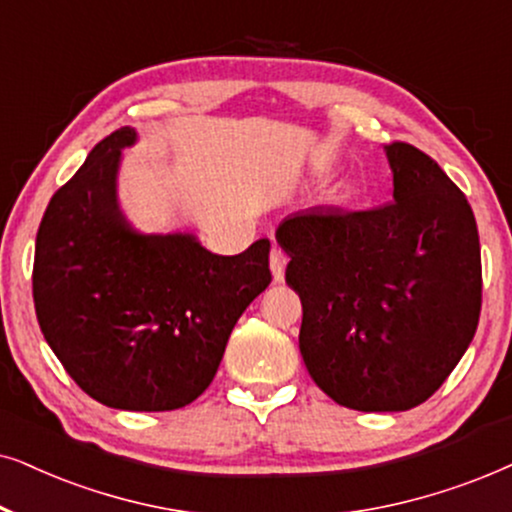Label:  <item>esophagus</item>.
Masks as SVG:
<instances>
[{"label":"esophagus","instance_id":"obj_1","mask_svg":"<svg viewBox=\"0 0 512 512\" xmlns=\"http://www.w3.org/2000/svg\"><path fill=\"white\" fill-rule=\"evenodd\" d=\"M288 252H285L283 248H278V245H274L271 248V257H269V264H271V274H274V281L276 283H283L285 281V267H288Z\"/></svg>","mask_w":512,"mask_h":512}]
</instances>
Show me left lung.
<instances>
[{
	"instance_id": "1",
	"label": "left lung",
	"mask_w": 512,
	"mask_h": 512,
	"mask_svg": "<svg viewBox=\"0 0 512 512\" xmlns=\"http://www.w3.org/2000/svg\"><path fill=\"white\" fill-rule=\"evenodd\" d=\"M393 201L306 208L278 224L285 281L302 299L299 351L311 379L358 412L426 403L459 363L482 306L470 203L438 163L386 145Z\"/></svg>"
}]
</instances>
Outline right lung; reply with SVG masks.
Instances as JSON below:
<instances>
[{"label": "right lung", "mask_w": 512, "mask_h": 512, "mask_svg": "<svg viewBox=\"0 0 512 512\" xmlns=\"http://www.w3.org/2000/svg\"><path fill=\"white\" fill-rule=\"evenodd\" d=\"M133 128L93 147L37 231L32 295L44 339L81 391L166 412L213 381L236 320L271 283L269 238L215 255L192 234H138L117 203Z\"/></svg>", "instance_id": "1"}]
</instances>
